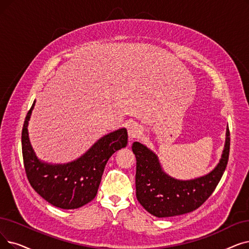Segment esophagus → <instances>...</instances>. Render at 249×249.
<instances>
[{"label": "esophagus", "instance_id": "1", "mask_svg": "<svg viewBox=\"0 0 249 249\" xmlns=\"http://www.w3.org/2000/svg\"><path fill=\"white\" fill-rule=\"evenodd\" d=\"M142 134V128L136 123H132L129 125L128 127V135H129V139L133 140L134 138L139 137V135Z\"/></svg>", "mask_w": 249, "mask_h": 249}]
</instances>
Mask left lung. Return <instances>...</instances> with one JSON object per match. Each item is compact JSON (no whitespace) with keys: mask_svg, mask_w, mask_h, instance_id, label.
Here are the masks:
<instances>
[{"mask_svg":"<svg viewBox=\"0 0 249 249\" xmlns=\"http://www.w3.org/2000/svg\"><path fill=\"white\" fill-rule=\"evenodd\" d=\"M132 150L136 158L137 200L158 218L174 217L196 211L212 196L228 164L230 131L227 128L219 164L209 174L191 180H178L166 174L158 156L140 142H133Z\"/></svg>","mask_w":249,"mask_h":249,"instance_id":"obj_1","label":"left lung"}]
</instances>
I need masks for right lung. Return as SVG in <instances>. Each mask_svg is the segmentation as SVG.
Returning a JSON list of instances; mask_svg holds the SVG:
<instances>
[{
	"instance_id": "1",
	"label": "right lung",
	"mask_w": 249,
	"mask_h": 249,
	"mask_svg": "<svg viewBox=\"0 0 249 249\" xmlns=\"http://www.w3.org/2000/svg\"><path fill=\"white\" fill-rule=\"evenodd\" d=\"M36 101L28 111L22 128V156L27 179L39 196L64 210L78 209L98 193L107 161L117 150L127 145L125 128L99 139L79 159L67 164H48L37 159L28 137V121Z\"/></svg>"
}]
</instances>
